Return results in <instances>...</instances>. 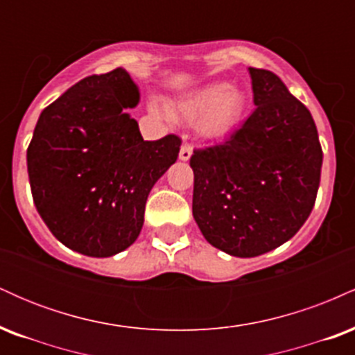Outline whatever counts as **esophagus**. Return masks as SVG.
Segmentation results:
<instances>
[{"instance_id": "esophagus-1", "label": "esophagus", "mask_w": 355, "mask_h": 355, "mask_svg": "<svg viewBox=\"0 0 355 355\" xmlns=\"http://www.w3.org/2000/svg\"><path fill=\"white\" fill-rule=\"evenodd\" d=\"M191 153H193V146L189 145V144H185V145H182L180 155H178V157H180L182 162H187V160H190Z\"/></svg>"}]
</instances>
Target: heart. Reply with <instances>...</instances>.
Wrapping results in <instances>:
<instances>
[{
  "mask_svg": "<svg viewBox=\"0 0 355 355\" xmlns=\"http://www.w3.org/2000/svg\"><path fill=\"white\" fill-rule=\"evenodd\" d=\"M158 115L165 110L158 103L152 105ZM183 120L197 121V130L205 138H222L237 128L245 112V96L229 83H210L189 93L177 105Z\"/></svg>",
  "mask_w": 355,
  "mask_h": 355,
  "instance_id": "obj_1",
  "label": "heart"
}]
</instances>
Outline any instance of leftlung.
<instances>
[{"mask_svg":"<svg viewBox=\"0 0 355 355\" xmlns=\"http://www.w3.org/2000/svg\"><path fill=\"white\" fill-rule=\"evenodd\" d=\"M255 110L229 140L193 150L191 211L210 245L234 257L267 254L309 218L320 183L313 118L284 81L248 68Z\"/></svg>","mask_w":355,"mask_h":355,"instance_id":"8db88e82","label":"left lung"}]
</instances>
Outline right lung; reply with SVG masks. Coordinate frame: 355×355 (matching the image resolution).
Returning a JSON list of instances; mask_svg holds the SVG:
<instances>
[{"mask_svg":"<svg viewBox=\"0 0 355 355\" xmlns=\"http://www.w3.org/2000/svg\"><path fill=\"white\" fill-rule=\"evenodd\" d=\"M140 92L123 68L92 75L43 110L26 152L40 217L63 245L112 257L135 242L150 190L182 140L145 141L126 108Z\"/></svg>","mask_w":355,"mask_h":355,"instance_id":"obj_1","label":"right lung"}]
</instances>
